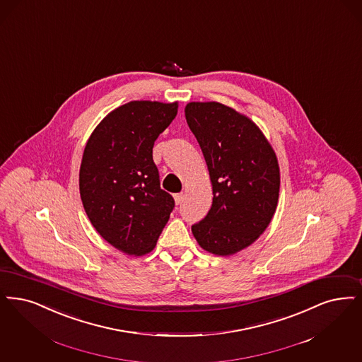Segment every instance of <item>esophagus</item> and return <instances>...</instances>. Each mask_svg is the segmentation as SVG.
Here are the masks:
<instances>
[{
  "mask_svg": "<svg viewBox=\"0 0 362 362\" xmlns=\"http://www.w3.org/2000/svg\"><path fill=\"white\" fill-rule=\"evenodd\" d=\"M174 199L176 204H180V203L185 201V194H183V192H180V194H175Z\"/></svg>",
  "mask_w": 362,
  "mask_h": 362,
  "instance_id": "34e87169",
  "label": "esophagus"
}]
</instances>
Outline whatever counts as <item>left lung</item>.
<instances>
[{"label":"left lung","instance_id":"left-lung-1","mask_svg":"<svg viewBox=\"0 0 362 362\" xmlns=\"http://www.w3.org/2000/svg\"><path fill=\"white\" fill-rule=\"evenodd\" d=\"M185 115L214 195L207 216L191 230L204 250L230 256L253 244L275 214L280 189L275 151L250 118L219 102H189Z\"/></svg>","mask_w":362,"mask_h":362}]
</instances>
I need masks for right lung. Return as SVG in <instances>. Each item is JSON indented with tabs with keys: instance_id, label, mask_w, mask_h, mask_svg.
<instances>
[{
	"instance_id": "right-lung-1",
	"label": "right lung",
	"mask_w": 362,
	"mask_h": 362,
	"mask_svg": "<svg viewBox=\"0 0 362 362\" xmlns=\"http://www.w3.org/2000/svg\"><path fill=\"white\" fill-rule=\"evenodd\" d=\"M177 102L132 101L91 133L79 170L87 217L102 238L130 256L149 253L174 210L160 188L152 148L173 122Z\"/></svg>"
}]
</instances>
